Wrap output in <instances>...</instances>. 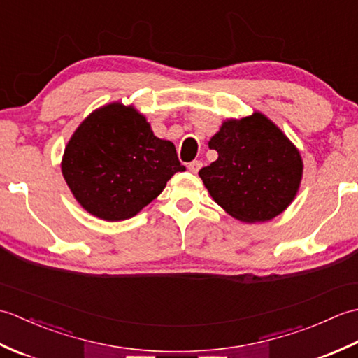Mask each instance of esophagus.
<instances>
[{"instance_id":"1","label":"esophagus","mask_w":358,"mask_h":358,"mask_svg":"<svg viewBox=\"0 0 358 358\" xmlns=\"http://www.w3.org/2000/svg\"><path fill=\"white\" fill-rule=\"evenodd\" d=\"M201 166H203V163L200 162V159H194V162H191V163L187 164V169L191 171V172H194V173H196V172L201 169Z\"/></svg>"}]
</instances>
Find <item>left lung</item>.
Listing matches in <instances>:
<instances>
[{"mask_svg": "<svg viewBox=\"0 0 358 358\" xmlns=\"http://www.w3.org/2000/svg\"><path fill=\"white\" fill-rule=\"evenodd\" d=\"M209 148L218 158L199 175L212 199L234 218L268 222L295 199L303 175L300 152L263 113L226 120Z\"/></svg>", "mask_w": 358, "mask_h": 358, "instance_id": "obj_1", "label": "left lung"}]
</instances>
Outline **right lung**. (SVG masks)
I'll list each match as a JSON object with an SVG mask.
<instances>
[{"mask_svg": "<svg viewBox=\"0 0 358 358\" xmlns=\"http://www.w3.org/2000/svg\"><path fill=\"white\" fill-rule=\"evenodd\" d=\"M185 169L173 143L157 138L146 118L121 103L103 106L83 121L62 163L75 199L106 222L136 215Z\"/></svg>", "mask_w": 358, "mask_h": 358, "instance_id": "obj_1", "label": "right lung"}]
</instances>
